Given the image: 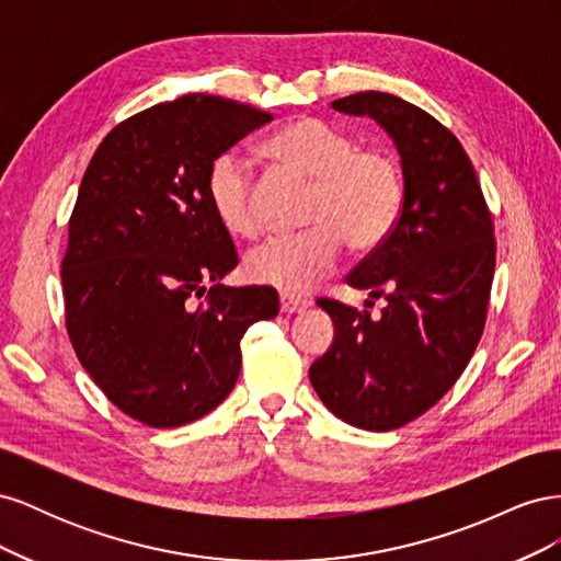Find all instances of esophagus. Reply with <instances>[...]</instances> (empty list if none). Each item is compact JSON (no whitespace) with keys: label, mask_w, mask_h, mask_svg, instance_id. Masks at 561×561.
Masks as SVG:
<instances>
[{"label":"esophagus","mask_w":561,"mask_h":561,"mask_svg":"<svg viewBox=\"0 0 561 561\" xmlns=\"http://www.w3.org/2000/svg\"><path fill=\"white\" fill-rule=\"evenodd\" d=\"M311 307V301L299 299V297H290V295H280V311L283 313H301Z\"/></svg>","instance_id":"obj_1"}]
</instances>
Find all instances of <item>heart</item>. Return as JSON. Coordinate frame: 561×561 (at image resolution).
<instances>
[{
    "instance_id": "1",
    "label": "heart",
    "mask_w": 561,
    "mask_h": 561,
    "mask_svg": "<svg viewBox=\"0 0 561 561\" xmlns=\"http://www.w3.org/2000/svg\"><path fill=\"white\" fill-rule=\"evenodd\" d=\"M262 151L280 171L311 182L304 219L311 229L254 248L245 257L250 280L290 297L307 295L330 276L344 241L355 252H369L396 229L404 182L386 151L360 149L353 135L316 116L283 126ZM206 194L217 222L231 236L252 239L260 231V192L241 154L225 151L210 163Z\"/></svg>"
}]
</instances>
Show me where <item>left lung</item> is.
<instances>
[{"label":"left lung","mask_w":561,"mask_h":561,"mask_svg":"<svg viewBox=\"0 0 561 561\" xmlns=\"http://www.w3.org/2000/svg\"><path fill=\"white\" fill-rule=\"evenodd\" d=\"M332 107L367 114L393 138L404 203L388 239L346 276L386 299L381 318L318 299L336 334L309 379L334 416L381 433L428 412L478 348L496 266L494 222L466 149L428 112L379 91Z\"/></svg>","instance_id":"8db88e82"}]
</instances>
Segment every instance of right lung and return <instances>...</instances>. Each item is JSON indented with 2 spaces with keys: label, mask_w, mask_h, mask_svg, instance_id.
Returning a JSON list of instances; mask_svg holds the SVG:
<instances>
[{
  "label": "right lung",
  "mask_w": 561,
  "mask_h": 561,
  "mask_svg": "<svg viewBox=\"0 0 561 561\" xmlns=\"http://www.w3.org/2000/svg\"><path fill=\"white\" fill-rule=\"evenodd\" d=\"M271 118L182 95L116 124L83 173L60 268L65 325L98 388L145 426L213 412L239 379L245 330L278 316L274 287L219 283L239 254L206 194L210 163Z\"/></svg>",
  "instance_id": "1"
}]
</instances>
